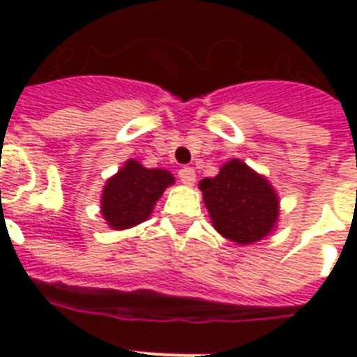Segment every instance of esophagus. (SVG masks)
Instances as JSON below:
<instances>
[{"mask_svg":"<svg viewBox=\"0 0 357 357\" xmlns=\"http://www.w3.org/2000/svg\"><path fill=\"white\" fill-rule=\"evenodd\" d=\"M179 179L183 181L185 185H192L196 181V172L195 168L190 167H183L179 170Z\"/></svg>","mask_w":357,"mask_h":357,"instance_id":"34e87169","label":"esophagus"}]
</instances>
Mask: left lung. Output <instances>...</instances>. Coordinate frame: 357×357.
Returning a JSON list of instances; mask_svg holds the SVG:
<instances>
[{"mask_svg":"<svg viewBox=\"0 0 357 357\" xmlns=\"http://www.w3.org/2000/svg\"><path fill=\"white\" fill-rule=\"evenodd\" d=\"M213 228L237 244L261 241L276 228L280 202L268 179L231 159L215 178L200 181Z\"/></svg>","mask_w":357,"mask_h":357,"instance_id":"1","label":"left lung"}]
</instances>
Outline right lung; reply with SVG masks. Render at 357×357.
<instances>
[{
	"instance_id": "add662e5",
	"label": "right lung",
	"mask_w": 357,
	"mask_h": 357,
	"mask_svg": "<svg viewBox=\"0 0 357 357\" xmlns=\"http://www.w3.org/2000/svg\"><path fill=\"white\" fill-rule=\"evenodd\" d=\"M174 176L162 168H144L129 159L102 192V215L113 229H128L148 220Z\"/></svg>"
}]
</instances>
